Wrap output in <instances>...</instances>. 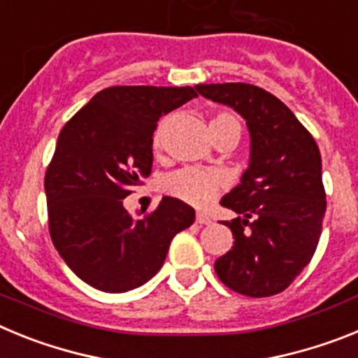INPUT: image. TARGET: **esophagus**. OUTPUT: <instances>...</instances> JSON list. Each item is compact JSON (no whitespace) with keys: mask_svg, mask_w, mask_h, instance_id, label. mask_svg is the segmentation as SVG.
<instances>
[{"mask_svg":"<svg viewBox=\"0 0 358 358\" xmlns=\"http://www.w3.org/2000/svg\"><path fill=\"white\" fill-rule=\"evenodd\" d=\"M197 224H201V226H210L211 218L204 213H197Z\"/></svg>","mask_w":358,"mask_h":358,"instance_id":"1","label":"esophagus"}]
</instances>
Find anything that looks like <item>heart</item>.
<instances>
[{"label": "heart", "mask_w": 358, "mask_h": 358, "mask_svg": "<svg viewBox=\"0 0 358 358\" xmlns=\"http://www.w3.org/2000/svg\"><path fill=\"white\" fill-rule=\"evenodd\" d=\"M224 129H236L240 132V122L229 113H218L210 122L211 136L224 131ZM161 134H163V127L156 131L154 148L161 147ZM220 186H222V177L218 172L188 166V169L177 170V172L170 173L169 177H164L163 192L170 197L186 202V204L204 208L217 197Z\"/></svg>", "instance_id": "obj_1"}]
</instances>
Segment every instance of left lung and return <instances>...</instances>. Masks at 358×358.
<instances>
[{"instance_id":"1","label":"left lung","mask_w":358,"mask_h":358,"mask_svg":"<svg viewBox=\"0 0 358 358\" xmlns=\"http://www.w3.org/2000/svg\"><path fill=\"white\" fill-rule=\"evenodd\" d=\"M195 90L233 107L251 134L249 169L220 201L238 217L224 222L235 243L215 262V273L243 296L283 292L310 264L321 236L327 194L317 143L285 103L258 85L227 82Z\"/></svg>"}]
</instances>
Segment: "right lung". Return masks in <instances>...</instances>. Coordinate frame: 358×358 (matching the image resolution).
Wrapping results in <instances>:
<instances>
[{"instance_id": "add662e5", "label": "right lung", "mask_w": 358, "mask_h": 358, "mask_svg": "<svg viewBox=\"0 0 358 358\" xmlns=\"http://www.w3.org/2000/svg\"><path fill=\"white\" fill-rule=\"evenodd\" d=\"M195 96L194 87L113 85L62 127L44 176L50 236L87 285L103 292L143 285L173 236L194 224V208L179 199L163 197L143 218L131 217L123 199L150 176L157 120Z\"/></svg>"}]
</instances>
